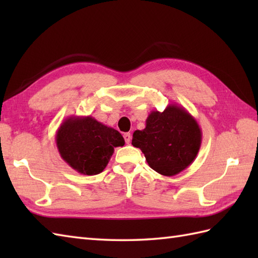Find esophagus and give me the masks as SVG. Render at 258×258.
Wrapping results in <instances>:
<instances>
[{
	"mask_svg": "<svg viewBox=\"0 0 258 258\" xmlns=\"http://www.w3.org/2000/svg\"><path fill=\"white\" fill-rule=\"evenodd\" d=\"M124 140L126 142V144H130L131 140H132V135H131V133H125L124 134Z\"/></svg>",
	"mask_w": 258,
	"mask_h": 258,
	"instance_id": "obj_1",
	"label": "esophagus"
}]
</instances>
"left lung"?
Returning <instances> with one entry per match:
<instances>
[{
	"label": "left lung",
	"mask_w": 258,
	"mask_h": 258,
	"mask_svg": "<svg viewBox=\"0 0 258 258\" xmlns=\"http://www.w3.org/2000/svg\"><path fill=\"white\" fill-rule=\"evenodd\" d=\"M202 144L197 120L178 105L152 111L144 130L133 133L132 145L144 153L150 167L164 176H174L194 162Z\"/></svg>",
	"instance_id": "left-lung-1"
}]
</instances>
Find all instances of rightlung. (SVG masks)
I'll return each mask as SVG.
<instances>
[{
	"label": "right lung",
	"instance_id": "add662e5",
	"mask_svg": "<svg viewBox=\"0 0 258 258\" xmlns=\"http://www.w3.org/2000/svg\"><path fill=\"white\" fill-rule=\"evenodd\" d=\"M55 143L59 155L76 172L96 175L106 167L114 147L123 146L125 141L118 131L94 117L72 115L59 125Z\"/></svg>",
	"mask_w": 258,
	"mask_h": 258
}]
</instances>
